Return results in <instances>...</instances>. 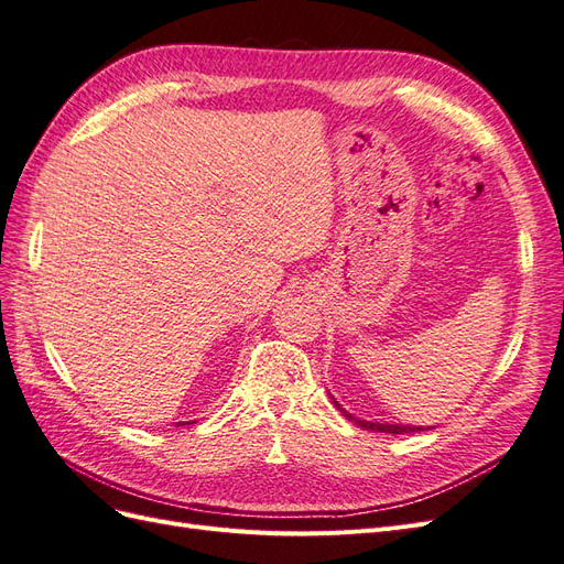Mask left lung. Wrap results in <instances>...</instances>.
Returning a JSON list of instances; mask_svg holds the SVG:
<instances>
[{"label":"left lung","instance_id":"1","mask_svg":"<svg viewBox=\"0 0 564 564\" xmlns=\"http://www.w3.org/2000/svg\"><path fill=\"white\" fill-rule=\"evenodd\" d=\"M329 398H332V402H334V406L338 409L340 414H344L348 421H352L355 425H360L362 431H373V433H388V435H404V433H419V431H423V425H402V423H379V421H367V419H360V416H355V414H350V412H346L344 406H340L338 402H336V398L332 395L329 392ZM431 429V425H429Z\"/></svg>","mask_w":564,"mask_h":564}]
</instances>
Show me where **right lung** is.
<instances>
[{
  "instance_id": "1",
  "label": "right lung",
  "mask_w": 564,
  "mask_h": 564,
  "mask_svg": "<svg viewBox=\"0 0 564 564\" xmlns=\"http://www.w3.org/2000/svg\"><path fill=\"white\" fill-rule=\"evenodd\" d=\"M187 423H191V421H183V423H181V425H187Z\"/></svg>"
}]
</instances>
